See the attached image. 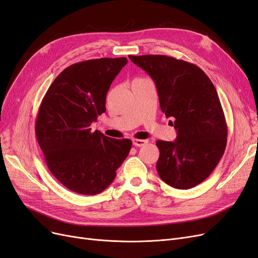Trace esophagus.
<instances>
[{"label": "esophagus", "instance_id": "esophagus-1", "mask_svg": "<svg viewBox=\"0 0 258 258\" xmlns=\"http://www.w3.org/2000/svg\"><path fill=\"white\" fill-rule=\"evenodd\" d=\"M132 143L135 146H144L147 143V140H141V139H134L132 140Z\"/></svg>", "mask_w": 258, "mask_h": 258}]
</instances>
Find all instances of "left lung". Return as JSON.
<instances>
[{
	"label": "left lung",
	"instance_id": "1",
	"mask_svg": "<svg viewBox=\"0 0 258 258\" xmlns=\"http://www.w3.org/2000/svg\"><path fill=\"white\" fill-rule=\"evenodd\" d=\"M155 82L162 113L172 117L174 142L158 140L163 182L189 189L212 173L227 143V124L213 83L200 68L162 54L129 56Z\"/></svg>",
	"mask_w": 258,
	"mask_h": 258
}]
</instances>
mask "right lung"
<instances>
[{
    "label": "right lung",
    "mask_w": 258,
    "mask_h": 258,
    "mask_svg": "<svg viewBox=\"0 0 258 258\" xmlns=\"http://www.w3.org/2000/svg\"><path fill=\"white\" fill-rule=\"evenodd\" d=\"M127 58H101L64 69L44 96L35 121L37 142L52 175L67 188L97 195L112 184L132 142L90 124L105 113L106 93Z\"/></svg>",
    "instance_id": "right-lung-1"
}]
</instances>
